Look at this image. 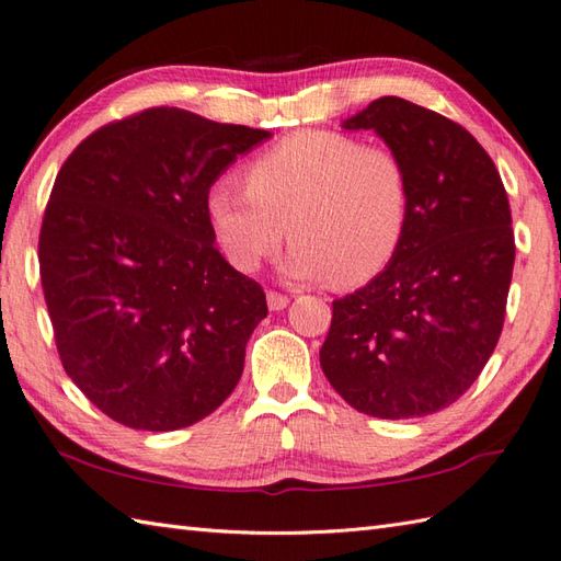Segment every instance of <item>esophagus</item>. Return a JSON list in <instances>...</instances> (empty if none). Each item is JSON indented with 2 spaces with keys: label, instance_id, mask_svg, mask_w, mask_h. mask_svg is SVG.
<instances>
[{
  "label": "esophagus",
  "instance_id": "1",
  "mask_svg": "<svg viewBox=\"0 0 561 561\" xmlns=\"http://www.w3.org/2000/svg\"><path fill=\"white\" fill-rule=\"evenodd\" d=\"M267 306L270 310H284L289 306V296H284L279 291H267Z\"/></svg>",
  "mask_w": 561,
  "mask_h": 561
}]
</instances>
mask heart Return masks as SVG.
I'll return each instance as SVG.
<instances>
[{
	"label": "heart",
	"instance_id": "obj_1",
	"mask_svg": "<svg viewBox=\"0 0 561 561\" xmlns=\"http://www.w3.org/2000/svg\"><path fill=\"white\" fill-rule=\"evenodd\" d=\"M205 210L233 265L253 272L279 251L296 279L358 286L392 263L411 215L409 172L385 146L310 128L282 138L245 169V191L215 184Z\"/></svg>",
	"mask_w": 561,
	"mask_h": 561
}]
</instances>
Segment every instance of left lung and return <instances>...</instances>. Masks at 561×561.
I'll return each mask as SVG.
<instances>
[{
    "instance_id": "left-lung-1",
    "label": "left lung",
    "mask_w": 561,
    "mask_h": 561,
    "mask_svg": "<svg viewBox=\"0 0 561 561\" xmlns=\"http://www.w3.org/2000/svg\"><path fill=\"white\" fill-rule=\"evenodd\" d=\"M344 128H373L399 154L411 215L392 263L332 304L320 366L356 411L421 419L457 401L500 342L516 255L510 198L483 146L421 104L373 100Z\"/></svg>"
}]
</instances>
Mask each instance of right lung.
Returning a JSON list of instances; mask_svg holds the SVG:
<instances>
[{"label": "right lung", "mask_w": 561, "mask_h": 561, "mask_svg": "<svg viewBox=\"0 0 561 561\" xmlns=\"http://www.w3.org/2000/svg\"><path fill=\"white\" fill-rule=\"evenodd\" d=\"M267 138L152 107L98 128L61 164L37 243L45 304L64 370L112 421L188 427L239 385L267 301L217 251L205 198Z\"/></svg>", "instance_id": "right-lung-1"}]
</instances>
